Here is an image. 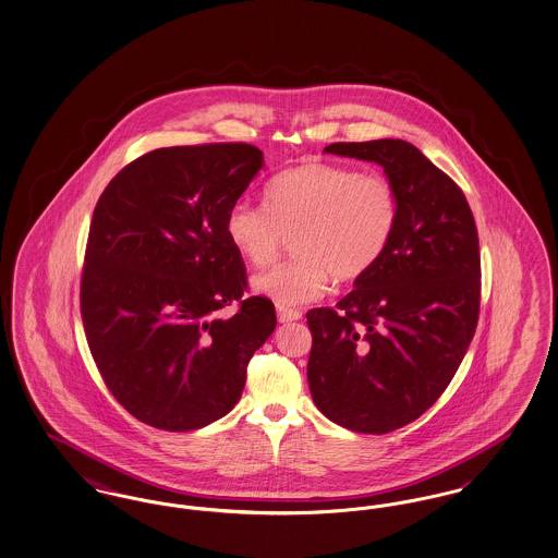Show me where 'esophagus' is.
Masks as SVG:
<instances>
[{
	"mask_svg": "<svg viewBox=\"0 0 558 558\" xmlns=\"http://www.w3.org/2000/svg\"><path fill=\"white\" fill-rule=\"evenodd\" d=\"M278 319H280L282 324H287V322H296V319H301V312H299V310L280 307V305H278Z\"/></svg>",
	"mask_w": 558,
	"mask_h": 558,
	"instance_id": "34e87169",
	"label": "esophagus"
}]
</instances>
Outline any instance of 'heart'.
<instances>
[{"label":"heart","instance_id":"obj_1","mask_svg":"<svg viewBox=\"0 0 558 558\" xmlns=\"http://www.w3.org/2000/svg\"><path fill=\"white\" fill-rule=\"evenodd\" d=\"M266 203H234L226 215V236L240 257L264 267L294 232L296 257L251 282L253 291L280 307L316 301L335 278L351 282L366 276L389 248L398 226V187L387 175L324 160L276 175Z\"/></svg>","mask_w":558,"mask_h":558}]
</instances>
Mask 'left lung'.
<instances>
[{
	"mask_svg": "<svg viewBox=\"0 0 558 558\" xmlns=\"http://www.w3.org/2000/svg\"><path fill=\"white\" fill-rule=\"evenodd\" d=\"M324 153L376 162L398 187V226L380 262L337 310L307 312L314 403L337 425L383 435L425 414L473 341L477 228L462 190L410 142H339Z\"/></svg>",
	"mask_w": 558,
	"mask_h": 558,
	"instance_id": "8db88e82",
	"label": "left lung"
}]
</instances>
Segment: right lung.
Here are the masks:
<instances>
[{
    "label": "right lung",
    "mask_w": 558,
    "mask_h": 558,
    "mask_svg": "<svg viewBox=\"0 0 558 558\" xmlns=\"http://www.w3.org/2000/svg\"><path fill=\"white\" fill-rule=\"evenodd\" d=\"M264 169L251 144L171 146L121 169L102 192L81 278L87 345L110 393L162 430L203 428L239 403L246 366L276 328L226 215ZM232 300L240 312L221 319Z\"/></svg>",
    "instance_id": "add662e5"
}]
</instances>
